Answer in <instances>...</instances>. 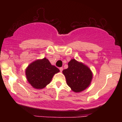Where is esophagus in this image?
<instances>
[{"label": "esophagus", "instance_id": "obj_1", "mask_svg": "<svg viewBox=\"0 0 122 122\" xmlns=\"http://www.w3.org/2000/svg\"><path fill=\"white\" fill-rule=\"evenodd\" d=\"M59 69H60V72H62V71H63V68H62V67H61V68H59Z\"/></svg>", "mask_w": 122, "mask_h": 122}]
</instances>
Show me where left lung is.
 Wrapping results in <instances>:
<instances>
[{
    "instance_id": "8db88e82",
    "label": "left lung",
    "mask_w": 122,
    "mask_h": 122,
    "mask_svg": "<svg viewBox=\"0 0 122 122\" xmlns=\"http://www.w3.org/2000/svg\"><path fill=\"white\" fill-rule=\"evenodd\" d=\"M66 84L75 92L85 90L91 82L92 72L86 65L72 59L68 62V68L62 71Z\"/></svg>"
}]
</instances>
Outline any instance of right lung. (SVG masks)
Here are the masks:
<instances>
[{
  "label": "right lung",
  "mask_w": 122,
  "mask_h": 122,
  "mask_svg": "<svg viewBox=\"0 0 122 122\" xmlns=\"http://www.w3.org/2000/svg\"><path fill=\"white\" fill-rule=\"evenodd\" d=\"M59 72L57 67L44 58L31 63L26 69V76L33 88L42 89L50 83L53 76Z\"/></svg>",
  "instance_id": "right-lung-1"
}]
</instances>
